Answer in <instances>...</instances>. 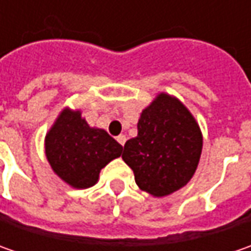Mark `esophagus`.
I'll return each mask as SVG.
<instances>
[{"mask_svg":"<svg viewBox=\"0 0 251 251\" xmlns=\"http://www.w3.org/2000/svg\"><path fill=\"white\" fill-rule=\"evenodd\" d=\"M117 141H119V144H120V145H124V144H126V141H127V138H126V135L120 134V135L117 137Z\"/></svg>","mask_w":251,"mask_h":251,"instance_id":"esophagus-1","label":"esophagus"}]
</instances>
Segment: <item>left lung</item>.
<instances>
[{
    "mask_svg": "<svg viewBox=\"0 0 251 251\" xmlns=\"http://www.w3.org/2000/svg\"><path fill=\"white\" fill-rule=\"evenodd\" d=\"M137 128L121 156L132 169L137 186L153 197L184 187L202 151V132L191 111L176 96L160 92L141 111Z\"/></svg>",
    "mask_w": 251,
    "mask_h": 251,
    "instance_id": "left-lung-1",
    "label": "left lung"
}]
</instances>
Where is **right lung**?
<instances>
[{"label": "right lung", "instance_id": "add662e5", "mask_svg": "<svg viewBox=\"0 0 251 251\" xmlns=\"http://www.w3.org/2000/svg\"><path fill=\"white\" fill-rule=\"evenodd\" d=\"M44 152L53 172L73 188H89L123 147L101 128L91 127L82 111L64 107L47 131Z\"/></svg>", "mask_w": 251, "mask_h": 251}]
</instances>
